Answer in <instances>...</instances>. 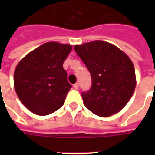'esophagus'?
Segmentation results:
<instances>
[{
	"label": "esophagus",
	"instance_id": "34e87169",
	"mask_svg": "<svg viewBox=\"0 0 155 155\" xmlns=\"http://www.w3.org/2000/svg\"><path fill=\"white\" fill-rule=\"evenodd\" d=\"M74 88L75 90H78V89H79V83H75V84H74Z\"/></svg>",
	"mask_w": 155,
	"mask_h": 155
}]
</instances>
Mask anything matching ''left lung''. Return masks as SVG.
<instances>
[{"label": "left lung", "instance_id": "8db88e82", "mask_svg": "<svg viewBox=\"0 0 155 155\" xmlns=\"http://www.w3.org/2000/svg\"><path fill=\"white\" fill-rule=\"evenodd\" d=\"M74 49L91 75V90L81 94L85 107L101 117L118 113L129 102L136 86L130 57L114 45L103 41L75 45Z\"/></svg>", "mask_w": 155, "mask_h": 155}]
</instances>
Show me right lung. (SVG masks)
I'll return each instance as SVG.
<instances>
[{
  "mask_svg": "<svg viewBox=\"0 0 155 155\" xmlns=\"http://www.w3.org/2000/svg\"><path fill=\"white\" fill-rule=\"evenodd\" d=\"M71 50V45L47 42L26 54L16 65L15 91L32 113L47 115L64 104L71 84L63 63Z\"/></svg>",
  "mask_w": 155,
  "mask_h": 155,
  "instance_id": "right-lung-1",
  "label": "right lung"
}]
</instances>
